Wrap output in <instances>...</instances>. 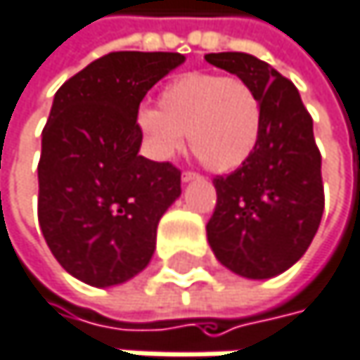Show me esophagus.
I'll return each mask as SVG.
<instances>
[{
  "label": "esophagus",
  "mask_w": 360,
  "mask_h": 360,
  "mask_svg": "<svg viewBox=\"0 0 360 360\" xmlns=\"http://www.w3.org/2000/svg\"><path fill=\"white\" fill-rule=\"evenodd\" d=\"M194 179H200V174L194 172V170H186V172L181 174V181H184V184H190V181H194Z\"/></svg>",
  "instance_id": "esophagus-1"
}]
</instances>
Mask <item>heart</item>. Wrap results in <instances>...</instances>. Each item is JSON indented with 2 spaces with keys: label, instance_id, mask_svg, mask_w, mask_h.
<instances>
[{
  "label": "heart",
  "instance_id": "heart-1",
  "mask_svg": "<svg viewBox=\"0 0 360 360\" xmlns=\"http://www.w3.org/2000/svg\"><path fill=\"white\" fill-rule=\"evenodd\" d=\"M136 124L158 160L174 158L188 134L205 166L230 172L240 168L259 143L262 101L240 77L194 71L168 82L158 109H141Z\"/></svg>",
  "mask_w": 360,
  "mask_h": 360
}]
</instances>
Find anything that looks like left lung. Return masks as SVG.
Listing matches in <instances>:
<instances>
[{"label": "left lung", "mask_w": 360, "mask_h": 360, "mask_svg": "<svg viewBox=\"0 0 360 360\" xmlns=\"http://www.w3.org/2000/svg\"><path fill=\"white\" fill-rule=\"evenodd\" d=\"M205 58L249 82L262 101L255 151L234 172L213 179L217 207L207 224L209 245L234 274L272 278L308 251L325 209L312 117L293 82L257 56L217 52Z\"/></svg>", "instance_id": "left-lung-1"}]
</instances>
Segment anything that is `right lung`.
Listing matches in <instances>:
<instances>
[{
  "instance_id": "obj_1",
  "label": "right lung",
  "mask_w": 360,
  "mask_h": 360,
  "mask_svg": "<svg viewBox=\"0 0 360 360\" xmlns=\"http://www.w3.org/2000/svg\"><path fill=\"white\" fill-rule=\"evenodd\" d=\"M186 60L179 52H109L69 77L50 109L37 164V219L77 281L113 287L147 268L155 230L181 196V170L139 155L147 90Z\"/></svg>"
}]
</instances>
